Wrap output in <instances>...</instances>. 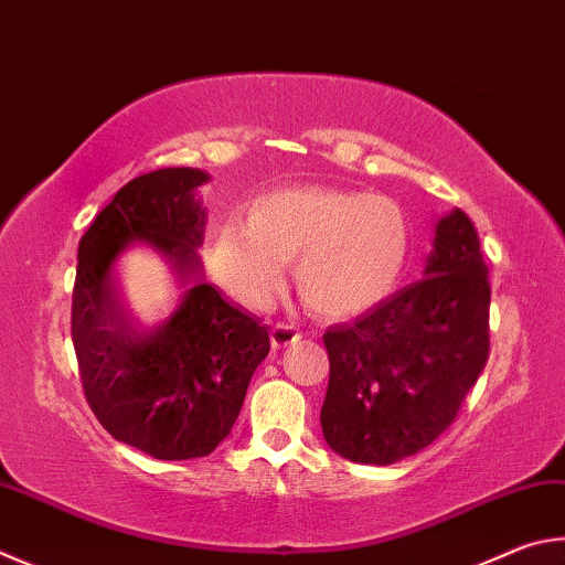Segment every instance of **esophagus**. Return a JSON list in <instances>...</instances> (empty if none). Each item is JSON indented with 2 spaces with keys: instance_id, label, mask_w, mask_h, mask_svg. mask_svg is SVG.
Returning a JSON list of instances; mask_svg holds the SVG:
<instances>
[{
  "instance_id": "esophagus-1",
  "label": "esophagus",
  "mask_w": 565,
  "mask_h": 565,
  "mask_svg": "<svg viewBox=\"0 0 565 565\" xmlns=\"http://www.w3.org/2000/svg\"><path fill=\"white\" fill-rule=\"evenodd\" d=\"M301 338H303L301 328L294 326V323H276L274 331H271L274 348H286V345H291L296 341H301Z\"/></svg>"
}]
</instances>
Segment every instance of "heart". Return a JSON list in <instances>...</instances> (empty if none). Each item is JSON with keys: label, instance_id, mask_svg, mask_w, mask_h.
<instances>
[{"label": "heart", "instance_id": "heart-1", "mask_svg": "<svg viewBox=\"0 0 565 565\" xmlns=\"http://www.w3.org/2000/svg\"><path fill=\"white\" fill-rule=\"evenodd\" d=\"M409 220L387 194L301 184L254 200L247 222L214 234L212 266L239 301L264 309L296 259L303 299L326 316L371 309L395 289L409 252Z\"/></svg>", "mask_w": 565, "mask_h": 565}]
</instances>
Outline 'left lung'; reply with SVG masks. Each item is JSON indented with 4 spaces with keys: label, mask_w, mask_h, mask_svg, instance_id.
I'll list each match as a JSON object with an SVG mask.
<instances>
[{
    "label": "left lung",
    "mask_w": 565,
    "mask_h": 565,
    "mask_svg": "<svg viewBox=\"0 0 565 565\" xmlns=\"http://www.w3.org/2000/svg\"><path fill=\"white\" fill-rule=\"evenodd\" d=\"M433 247L425 279L323 333L321 427L351 461L385 467L433 445L487 365L491 286L475 224L452 210Z\"/></svg>",
    "instance_id": "1"
}]
</instances>
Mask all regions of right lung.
Here are the masks:
<instances>
[{"mask_svg": "<svg viewBox=\"0 0 565 565\" xmlns=\"http://www.w3.org/2000/svg\"><path fill=\"white\" fill-rule=\"evenodd\" d=\"M207 180L194 168L130 180L78 242L71 338L86 403L118 443L156 459L214 452L271 348L266 326L204 281H194L175 313L150 331L122 311L113 264L130 242L158 249L182 284L198 274L207 222L198 188Z\"/></svg>", "mask_w": 565, "mask_h": 565, "instance_id": "add662e5", "label": "right lung"}]
</instances>
